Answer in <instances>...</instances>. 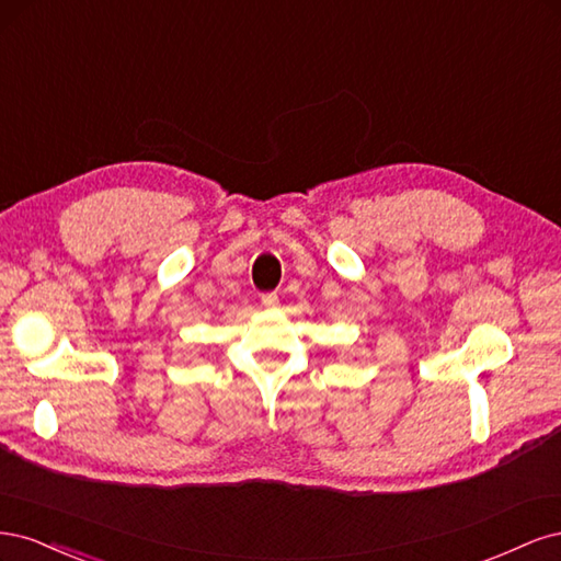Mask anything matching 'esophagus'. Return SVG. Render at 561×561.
Here are the masks:
<instances>
[{"label":"esophagus","mask_w":561,"mask_h":561,"mask_svg":"<svg viewBox=\"0 0 561 561\" xmlns=\"http://www.w3.org/2000/svg\"><path fill=\"white\" fill-rule=\"evenodd\" d=\"M262 304H264L266 309H278L280 299H278V295H274V293H266V295H262Z\"/></svg>","instance_id":"esophagus-1"}]
</instances>
